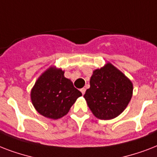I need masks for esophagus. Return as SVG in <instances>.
Wrapping results in <instances>:
<instances>
[{
	"instance_id": "obj_1",
	"label": "esophagus",
	"mask_w": 157,
	"mask_h": 157,
	"mask_svg": "<svg viewBox=\"0 0 157 157\" xmlns=\"http://www.w3.org/2000/svg\"><path fill=\"white\" fill-rule=\"evenodd\" d=\"M81 92L82 93V94H85V93H86V88H82L81 89Z\"/></svg>"
}]
</instances>
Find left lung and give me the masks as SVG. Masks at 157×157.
I'll return each instance as SVG.
<instances>
[{
  "instance_id": "1",
  "label": "left lung",
  "mask_w": 157,
  "mask_h": 157,
  "mask_svg": "<svg viewBox=\"0 0 157 157\" xmlns=\"http://www.w3.org/2000/svg\"><path fill=\"white\" fill-rule=\"evenodd\" d=\"M84 98L94 116L112 120L124 112L133 95V83L111 63L93 71Z\"/></svg>"
}]
</instances>
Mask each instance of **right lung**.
Returning a JSON list of instances; mask_svg holds the SVG:
<instances>
[{"mask_svg": "<svg viewBox=\"0 0 157 157\" xmlns=\"http://www.w3.org/2000/svg\"><path fill=\"white\" fill-rule=\"evenodd\" d=\"M82 94L74 87L64 71L50 66L37 78L31 90V100L38 113L50 119L66 116Z\"/></svg>", "mask_w": 157, "mask_h": 157, "instance_id": "add662e5", "label": "right lung"}]
</instances>
